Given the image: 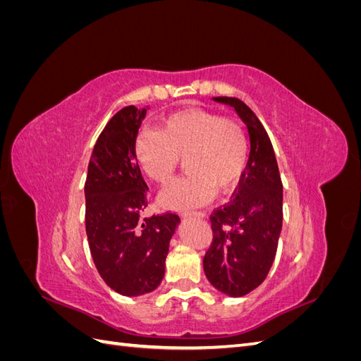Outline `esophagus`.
<instances>
[{
	"instance_id": "esophagus-1",
	"label": "esophagus",
	"mask_w": 361,
	"mask_h": 361,
	"mask_svg": "<svg viewBox=\"0 0 361 361\" xmlns=\"http://www.w3.org/2000/svg\"><path fill=\"white\" fill-rule=\"evenodd\" d=\"M183 218H204L203 212H191V214H183Z\"/></svg>"
}]
</instances>
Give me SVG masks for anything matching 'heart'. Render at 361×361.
<instances>
[{
    "label": "heart",
    "instance_id": "obj_1",
    "mask_svg": "<svg viewBox=\"0 0 361 361\" xmlns=\"http://www.w3.org/2000/svg\"><path fill=\"white\" fill-rule=\"evenodd\" d=\"M134 157L149 179L169 183L180 157L190 173L164 190L161 206L188 212L209 203L216 191H233L248 162V138L232 118L211 110L188 108L161 120L159 130L143 129L134 143Z\"/></svg>",
    "mask_w": 361,
    "mask_h": 361
}]
</instances>
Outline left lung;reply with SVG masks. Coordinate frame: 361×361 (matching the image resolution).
Returning a JSON list of instances; mask_svg holds the SVG:
<instances>
[{
  "label": "left lung",
  "instance_id": "left-lung-1",
  "mask_svg": "<svg viewBox=\"0 0 361 361\" xmlns=\"http://www.w3.org/2000/svg\"><path fill=\"white\" fill-rule=\"evenodd\" d=\"M235 108L247 126L250 157L232 202L211 216L214 241L203 259L211 285L244 297L264 283L276 259L283 224V185L274 149L257 116L236 97H212Z\"/></svg>",
  "mask_w": 361,
  "mask_h": 361
}]
</instances>
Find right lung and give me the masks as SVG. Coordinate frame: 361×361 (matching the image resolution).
<instances>
[{
    "instance_id": "obj_1",
    "label": "right lung",
    "mask_w": 361,
    "mask_h": 361,
    "mask_svg": "<svg viewBox=\"0 0 361 361\" xmlns=\"http://www.w3.org/2000/svg\"><path fill=\"white\" fill-rule=\"evenodd\" d=\"M149 106H125L97 138L89 162L85 232L104 281L120 295L155 290L166 274L170 239L180 223L174 214L143 218L147 185L134 143Z\"/></svg>"
}]
</instances>
